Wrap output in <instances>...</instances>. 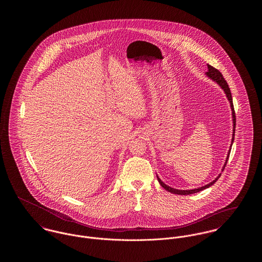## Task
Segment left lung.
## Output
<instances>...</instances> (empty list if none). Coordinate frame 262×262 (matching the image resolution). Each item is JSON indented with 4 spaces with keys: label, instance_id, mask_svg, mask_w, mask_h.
Wrapping results in <instances>:
<instances>
[{
    "label": "left lung",
    "instance_id": "obj_1",
    "mask_svg": "<svg viewBox=\"0 0 262 262\" xmlns=\"http://www.w3.org/2000/svg\"><path fill=\"white\" fill-rule=\"evenodd\" d=\"M207 68H208V72L206 73V75L208 76V77H210L212 80H214V81H216L222 89L224 90L225 93H226V95H227V98L228 100L230 101V104H231V109H232V113H233V123H234V134H233V138H232V143H231V147H230V150H229V153H228V156H227V159H226V162L224 164V167H223V169H222V171H224L225 167H226V164L228 162V159H229V156H230V152H231V148H232V144H233V142H234V137H235V129H236V114H235V109H234V105H233V98H232V94H231V90H230V88H229V85H228V83H227V81L225 80L224 77H223V75L222 74L217 70V69H215V68H213L212 66L210 64H207ZM220 176L221 174H219L213 182H211L210 184H208V185H206V186H204V187H199V188H194V189H189V190H180V189H176V188H173V187H169V186H167V185H165L164 183H163L162 181L157 177V179H158V182H159V184L162 186L166 190H168V191H170V192H172V193H174V194H181V195H187V194H191V193H195V192H199L200 190H203V189H205V188H207V187H211L212 185H214V183H216V181L220 178Z\"/></svg>",
    "mask_w": 262,
    "mask_h": 262
}]
</instances>
